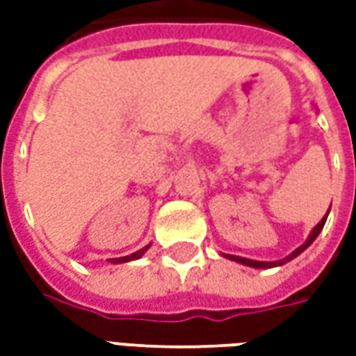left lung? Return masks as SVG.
I'll use <instances>...</instances> for the list:
<instances>
[{"label": "left lung", "instance_id": "1", "mask_svg": "<svg viewBox=\"0 0 356 356\" xmlns=\"http://www.w3.org/2000/svg\"><path fill=\"white\" fill-rule=\"evenodd\" d=\"M328 211H330V209H328ZM326 217H328V213H326ZM326 217H322L321 223H318V225H316V227H314L313 232L309 234V238L305 240V244H301V246H299L298 250H296V252H291V254L288 255L286 259H280V261L265 263V261H254V259H246V257H238V255H225V257H229V259H232V261H238V263H242V265H248V267H255V268H270V267H276V265H284V263L291 261L293 257H298V255L301 254L303 250H307V248H309V246H311V244H313V240L316 238L318 234H321L322 227H324V223H326Z\"/></svg>", "mask_w": 356, "mask_h": 356}]
</instances>
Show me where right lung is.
Segmentation results:
<instances>
[{"label":"right lung","instance_id":"obj_1","mask_svg":"<svg viewBox=\"0 0 356 356\" xmlns=\"http://www.w3.org/2000/svg\"><path fill=\"white\" fill-rule=\"evenodd\" d=\"M148 250V246H145L143 250H139V252H135V254L131 255H125V257H118V259H110V263H125V261H131V259H139L140 255L145 254Z\"/></svg>","mask_w":356,"mask_h":356}]
</instances>
